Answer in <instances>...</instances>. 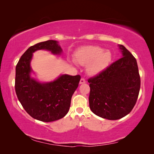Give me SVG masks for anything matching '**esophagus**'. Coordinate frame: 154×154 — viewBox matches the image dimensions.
Segmentation results:
<instances>
[{
	"label": "esophagus",
	"mask_w": 154,
	"mask_h": 154,
	"mask_svg": "<svg viewBox=\"0 0 154 154\" xmlns=\"http://www.w3.org/2000/svg\"><path fill=\"white\" fill-rule=\"evenodd\" d=\"M85 83V80L83 79V78H82V79H80V82H79V83L80 84H83V83Z\"/></svg>",
	"instance_id": "obj_1"
}]
</instances>
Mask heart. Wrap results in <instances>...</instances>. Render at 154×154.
<instances>
[{
    "label": "heart",
    "mask_w": 154,
    "mask_h": 154,
    "mask_svg": "<svg viewBox=\"0 0 154 154\" xmlns=\"http://www.w3.org/2000/svg\"><path fill=\"white\" fill-rule=\"evenodd\" d=\"M112 60L111 52L99 46L83 47L75 54V61L83 66L87 65L86 71L91 76L105 71L110 66Z\"/></svg>",
    "instance_id": "b5f03b06"
}]
</instances>
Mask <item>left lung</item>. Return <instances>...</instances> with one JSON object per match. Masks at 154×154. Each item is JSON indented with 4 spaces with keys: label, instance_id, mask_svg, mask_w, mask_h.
<instances>
[{
    "label": "left lung",
    "instance_id": "8db88e82",
    "mask_svg": "<svg viewBox=\"0 0 154 154\" xmlns=\"http://www.w3.org/2000/svg\"><path fill=\"white\" fill-rule=\"evenodd\" d=\"M118 47L122 58L88 81L91 111L109 120L121 119L132 111L140 85L136 59L124 45Z\"/></svg>",
    "mask_w": 154,
    "mask_h": 154
}]
</instances>
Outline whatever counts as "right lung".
<instances>
[{
    "mask_svg": "<svg viewBox=\"0 0 154 154\" xmlns=\"http://www.w3.org/2000/svg\"><path fill=\"white\" fill-rule=\"evenodd\" d=\"M38 50L60 55L58 42L49 40L30 47L21 57L15 68V88L17 98L26 111L34 119L44 122H54L66 116L72 96L78 87L80 75H60L55 80L40 82L31 77L33 53Z\"/></svg>",
    "mask_w": 154,
    "mask_h": 154,
    "instance_id": "1",
    "label": "right lung"
}]
</instances>
